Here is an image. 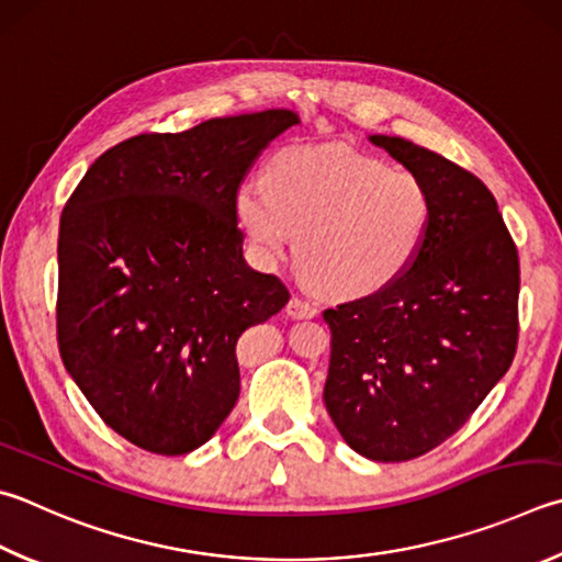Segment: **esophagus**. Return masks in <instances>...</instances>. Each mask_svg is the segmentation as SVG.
<instances>
[{"label": "esophagus", "instance_id": "1", "mask_svg": "<svg viewBox=\"0 0 562 562\" xmlns=\"http://www.w3.org/2000/svg\"><path fill=\"white\" fill-rule=\"evenodd\" d=\"M284 312H288V316H292V319H312V316H316L314 304L300 297H292L288 302V307H284Z\"/></svg>", "mask_w": 562, "mask_h": 562}]
</instances>
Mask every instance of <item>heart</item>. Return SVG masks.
<instances>
[{"instance_id": "heart-1", "label": "heart", "mask_w": 562, "mask_h": 562, "mask_svg": "<svg viewBox=\"0 0 562 562\" xmlns=\"http://www.w3.org/2000/svg\"><path fill=\"white\" fill-rule=\"evenodd\" d=\"M236 213L262 258H280L300 236L297 260L316 288L366 297L417 258L432 196L411 169L344 145H302L274 155L270 181L240 183Z\"/></svg>"}]
</instances>
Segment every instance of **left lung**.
<instances>
[{
	"label": "left lung",
	"instance_id": "1",
	"mask_svg": "<svg viewBox=\"0 0 562 562\" xmlns=\"http://www.w3.org/2000/svg\"><path fill=\"white\" fill-rule=\"evenodd\" d=\"M369 142L427 183L432 223L393 284L324 310V405L353 452L407 462L454 435L506 375L521 270L494 193L474 175L403 137Z\"/></svg>",
	"mask_w": 562,
	"mask_h": 562
}]
</instances>
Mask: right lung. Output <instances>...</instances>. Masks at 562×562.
I'll return each mask as SVG.
<instances>
[{
    "label": "right lung",
    "instance_id": "add662e5",
    "mask_svg": "<svg viewBox=\"0 0 562 562\" xmlns=\"http://www.w3.org/2000/svg\"><path fill=\"white\" fill-rule=\"evenodd\" d=\"M292 110L137 135L100 155L58 231V351L80 393L127 442L187 454L240 393L236 344L290 300L243 258L236 193Z\"/></svg>",
    "mask_w": 562,
    "mask_h": 562
}]
</instances>
